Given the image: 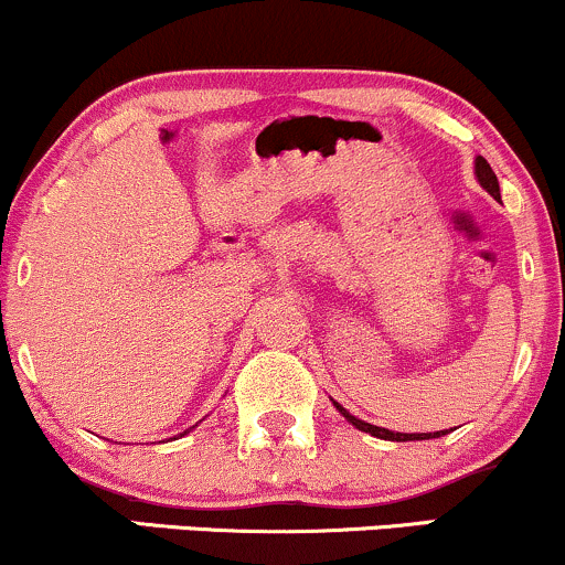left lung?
Instances as JSON below:
<instances>
[{
  "instance_id": "1",
  "label": "left lung",
  "mask_w": 565,
  "mask_h": 565,
  "mask_svg": "<svg viewBox=\"0 0 565 565\" xmlns=\"http://www.w3.org/2000/svg\"><path fill=\"white\" fill-rule=\"evenodd\" d=\"M476 174H478V180H481V185L486 188V191H489L494 199H499L497 174H494V170H491L489 161H486L483 157L476 159ZM334 406L340 408V414L348 419L350 425H355V427H359V430H364V433H372L374 438H382V440H427V438H440V436H446L444 430H438V433H393V430H385V427L369 425V423H364V419L350 417V414H348L345 408H342L340 404H334Z\"/></svg>"
}]
</instances>
